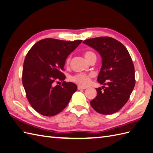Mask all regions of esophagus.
<instances>
[{
    "instance_id": "obj_1",
    "label": "esophagus",
    "mask_w": 153,
    "mask_h": 153,
    "mask_svg": "<svg viewBox=\"0 0 153 153\" xmlns=\"http://www.w3.org/2000/svg\"><path fill=\"white\" fill-rule=\"evenodd\" d=\"M77 89L78 90H80V89H86V87H82V86H80V85H78L77 87Z\"/></svg>"
}]
</instances>
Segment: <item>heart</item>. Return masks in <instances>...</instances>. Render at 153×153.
I'll use <instances>...</instances> for the list:
<instances>
[{"label":"heart","mask_w":153,"mask_h":153,"mask_svg":"<svg viewBox=\"0 0 153 153\" xmlns=\"http://www.w3.org/2000/svg\"><path fill=\"white\" fill-rule=\"evenodd\" d=\"M84 55L85 59L88 62H90L92 59H96V53L91 50H87L84 53ZM71 56H68L66 60V64L68 66L71 61ZM92 78V75L91 74L85 73H77L76 75L71 76L69 79L71 81L76 83V84L81 86H87L89 84L91 78Z\"/></svg>","instance_id":"heart-1"}]
</instances>
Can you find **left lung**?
<instances>
[{
    "label": "left lung",
    "mask_w": 153,
    "mask_h": 153,
    "mask_svg": "<svg viewBox=\"0 0 153 153\" xmlns=\"http://www.w3.org/2000/svg\"><path fill=\"white\" fill-rule=\"evenodd\" d=\"M100 53L102 66L96 88L97 96L91 101L93 109L101 114L118 112L127 103L135 85V68L128 50L119 41L110 37H98L84 41Z\"/></svg>",
    "instance_id": "obj_1"
}]
</instances>
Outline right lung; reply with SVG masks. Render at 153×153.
Wrapping results in <instances>:
<instances>
[{"instance_id":"add662e5","label":"right lung","mask_w":153,"mask_h":153,"mask_svg":"<svg viewBox=\"0 0 153 153\" xmlns=\"http://www.w3.org/2000/svg\"><path fill=\"white\" fill-rule=\"evenodd\" d=\"M82 40L63 41L46 38L34 45L26 55L22 71V83L26 97L36 112L51 117L66 107L76 85L64 81L62 72L66 59ZM59 80L62 85H54Z\"/></svg>"}]
</instances>
